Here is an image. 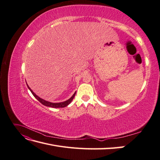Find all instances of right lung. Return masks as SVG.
<instances>
[{
    "instance_id": "add662e5",
    "label": "right lung",
    "mask_w": 160,
    "mask_h": 160,
    "mask_svg": "<svg viewBox=\"0 0 160 160\" xmlns=\"http://www.w3.org/2000/svg\"><path fill=\"white\" fill-rule=\"evenodd\" d=\"M27 87H28V88L29 89V90L31 91V92L32 93V94L33 95V96L35 97V98L39 101L40 103H41L42 105H45V106H47V107H51V108H65V107H66V106H67L68 105L71 101H72V100L73 99V98H74V97H75V94H76V92L75 93L72 95V96L71 97V98H70V99H69L68 100H67V101H63V102H61V103H51V102H49V101H45V100H44V99H41V98H40L39 97H38L35 93H34V92L31 89V88H29V87L28 86V85H27Z\"/></svg>"
}]
</instances>
